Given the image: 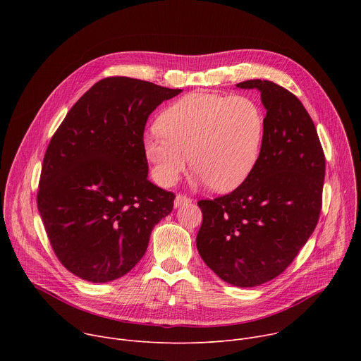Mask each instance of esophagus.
Instances as JSON below:
<instances>
[{
  "instance_id": "1",
  "label": "esophagus",
  "mask_w": 361,
  "mask_h": 361,
  "mask_svg": "<svg viewBox=\"0 0 361 361\" xmlns=\"http://www.w3.org/2000/svg\"><path fill=\"white\" fill-rule=\"evenodd\" d=\"M188 202H191V198L190 197H187V195H184V194H178L177 197H176V200H174V207L177 209V207H181V205H185V204H188Z\"/></svg>"
}]
</instances>
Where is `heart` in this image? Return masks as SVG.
Here are the masks:
<instances>
[{
    "label": "heart",
    "mask_w": 361,
    "mask_h": 361,
    "mask_svg": "<svg viewBox=\"0 0 361 361\" xmlns=\"http://www.w3.org/2000/svg\"><path fill=\"white\" fill-rule=\"evenodd\" d=\"M160 131L144 137V156L159 184L170 187L190 164L216 191L241 185L259 161L266 113L248 95L190 92L170 104Z\"/></svg>",
    "instance_id": "heart-1"
}]
</instances>
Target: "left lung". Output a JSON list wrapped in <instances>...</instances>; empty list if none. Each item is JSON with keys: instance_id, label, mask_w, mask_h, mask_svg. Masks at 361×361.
<instances>
[{"instance_id": "1", "label": "left lung", "mask_w": 361, "mask_h": 361, "mask_svg": "<svg viewBox=\"0 0 361 361\" xmlns=\"http://www.w3.org/2000/svg\"><path fill=\"white\" fill-rule=\"evenodd\" d=\"M238 88L262 92L266 133L259 161L230 194L200 200L197 250L221 280L255 287L280 276L317 226L326 159L301 101L267 80Z\"/></svg>"}]
</instances>
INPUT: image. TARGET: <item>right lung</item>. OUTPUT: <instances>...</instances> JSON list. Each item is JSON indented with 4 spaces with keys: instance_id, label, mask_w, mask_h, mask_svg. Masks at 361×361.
<instances>
[{
    "instance_id": "add662e5",
    "label": "right lung",
    "mask_w": 361,
    "mask_h": 361,
    "mask_svg": "<svg viewBox=\"0 0 361 361\" xmlns=\"http://www.w3.org/2000/svg\"><path fill=\"white\" fill-rule=\"evenodd\" d=\"M181 90L128 77L94 84L45 151L38 212L61 264L91 283L127 274L176 195L154 185L144 156L148 116Z\"/></svg>"
}]
</instances>
